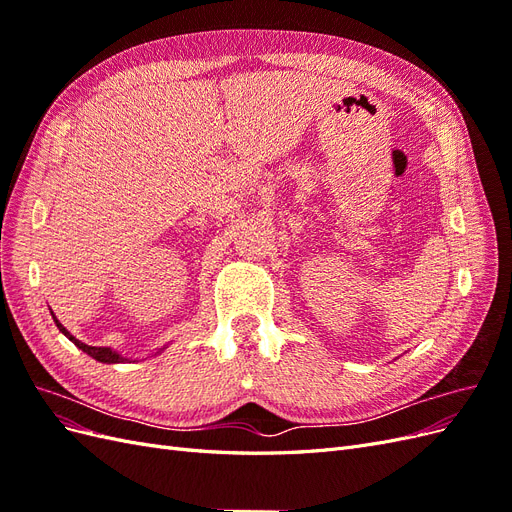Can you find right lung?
Here are the masks:
<instances>
[{"label":"right lung","instance_id":"right-lung-1","mask_svg":"<svg viewBox=\"0 0 512 512\" xmlns=\"http://www.w3.org/2000/svg\"><path fill=\"white\" fill-rule=\"evenodd\" d=\"M51 316H53V320H55V324H57V329L61 331V333H64L68 339H70V342L76 346V348H79V350H83L85 354H89L91 356V359H96V361H100V363H108V365H111V363H123V361H132V359H128V356H121L117 350H113V348H106V346H87V344H83L81 342V339H76L66 327H64V324H61L59 320H57V316L51 312ZM168 348V344L166 346H162V348H158V352L156 354H160V352H164ZM156 354H153V356H156Z\"/></svg>","mask_w":512,"mask_h":512}]
</instances>
